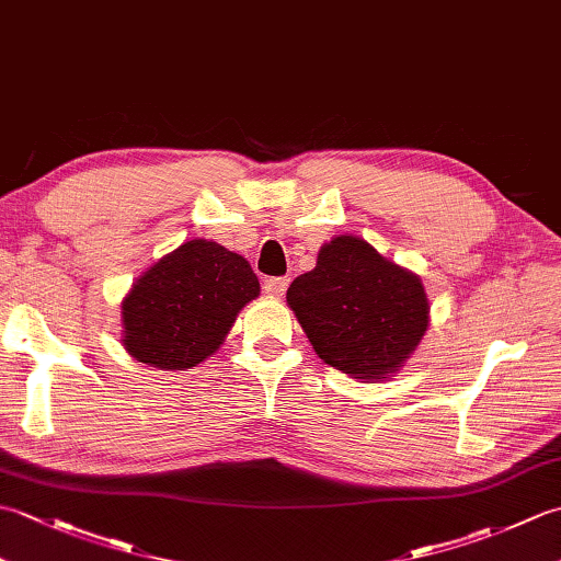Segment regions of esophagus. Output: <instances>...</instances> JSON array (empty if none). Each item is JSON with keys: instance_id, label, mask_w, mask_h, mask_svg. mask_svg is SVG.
Segmentation results:
<instances>
[{"instance_id": "esophagus-1", "label": "esophagus", "mask_w": 561, "mask_h": 561, "mask_svg": "<svg viewBox=\"0 0 561 561\" xmlns=\"http://www.w3.org/2000/svg\"><path fill=\"white\" fill-rule=\"evenodd\" d=\"M289 287V277H270L262 282V289H265L267 296H274V299H282L287 294Z\"/></svg>"}]
</instances>
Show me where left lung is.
Returning a JSON list of instances; mask_svg holds the SVG:
<instances>
[{
	"mask_svg": "<svg viewBox=\"0 0 561 561\" xmlns=\"http://www.w3.org/2000/svg\"><path fill=\"white\" fill-rule=\"evenodd\" d=\"M287 304L320 359L364 380L396 374L428 325L420 277L354 236L320 248L316 270L291 282Z\"/></svg>",
	"mask_w": 561,
	"mask_h": 561,
	"instance_id": "left-lung-1",
	"label": "left lung"
}]
</instances>
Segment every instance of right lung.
Listing matches in <instances>:
<instances>
[{
  "label": "right lung",
  "instance_id": "obj_1",
  "mask_svg": "<svg viewBox=\"0 0 561 561\" xmlns=\"http://www.w3.org/2000/svg\"><path fill=\"white\" fill-rule=\"evenodd\" d=\"M257 294L245 257L214 241H187L127 294L123 344L141 364L185 371L219 350L238 311Z\"/></svg>",
  "mask_w": 561,
  "mask_h": 561
}]
</instances>
